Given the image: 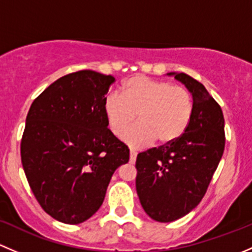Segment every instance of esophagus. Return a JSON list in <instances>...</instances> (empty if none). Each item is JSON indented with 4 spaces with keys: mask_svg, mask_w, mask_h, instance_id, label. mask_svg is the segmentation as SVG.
<instances>
[{
    "mask_svg": "<svg viewBox=\"0 0 252 252\" xmlns=\"http://www.w3.org/2000/svg\"><path fill=\"white\" fill-rule=\"evenodd\" d=\"M136 158H137V152L134 149H131L129 150V161L133 164L134 161H136Z\"/></svg>",
    "mask_w": 252,
    "mask_h": 252,
    "instance_id": "obj_1",
    "label": "esophagus"
}]
</instances>
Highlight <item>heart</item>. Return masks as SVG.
I'll list each match as a JSON object with an SVG mask.
<instances>
[{
  "label": "heart",
  "mask_w": 252,
  "mask_h": 252,
  "mask_svg": "<svg viewBox=\"0 0 252 252\" xmlns=\"http://www.w3.org/2000/svg\"><path fill=\"white\" fill-rule=\"evenodd\" d=\"M110 132L120 136L137 116L138 123L123 134L132 147H144L157 139L170 144L186 132L193 115V97L186 87L143 75L129 77L118 93L104 99Z\"/></svg>",
  "instance_id": "b5f03b06"
}]
</instances>
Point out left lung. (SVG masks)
Returning a JSON list of instances; mask_svg holds the SVG:
<instances>
[{
  "mask_svg": "<svg viewBox=\"0 0 252 252\" xmlns=\"http://www.w3.org/2000/svg\"><path fill=\"white\" fill-rule=\"evenodd\" d=\"M193 97L186 132L170 144L137 155L136 189L142 207L158 222H172L195 209L204 198L224 150V118L203 84L170 72Z\"/></svg>",
  "mask_w": 252,
  "mask_h": 252,
  "instance_id": "left-lung-1",
  "label": "left lung"
}]
</instances>
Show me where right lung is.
Masks as SVG:
<instances>
[{"mask_svg": "<svg viewBox=\"0 0 252 252\" xmlns=\"http://www.w3.org/2000/svg\"><path fill=\"white\" fill-rule=\"evenodd\" d=\"M111 75L80 70L46 88L32 102L20 143L28 182L54 220L79 224L98 211L111 176L129 149L108 128L105 94Z\"/></svg>", "mask_w": 252, "mask_h": 252, "instance_id": "1", "label": "right lung"}]
</instances>
